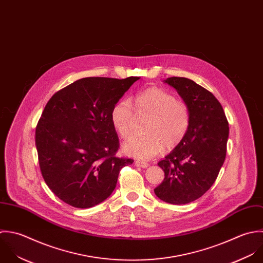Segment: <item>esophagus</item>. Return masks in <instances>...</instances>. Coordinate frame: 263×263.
<instances>
[{"label": "esophagus", "mask_w": 263, "mask_h": 263, "mask_svg": "<svg viewBox=\"0 0 263 263\" xmlns=\"http://www.w3.org/2000/svg\"><path fill=\"white\" fill-rule=\"evenodd\" d=\"M135 165L138 166V167H142V168H147L149 166V163L147 162H144V161H140V160H137L135 161Z\"/></svg>", "instance_id": "34e87169"}]
</instances>
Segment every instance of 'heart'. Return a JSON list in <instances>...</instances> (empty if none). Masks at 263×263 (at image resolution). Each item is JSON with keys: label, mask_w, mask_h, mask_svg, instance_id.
Instances as JSON below:
<instances>
[{"label": "heart", "mask_w": 263, "mask_h": 263, "mask_svg": "<svg viewBox=\"0 0 263 263\" xmlns=\"http://www.w3.org/2000/svg\"><path fill=\"white\" fill-rule=\"evenodd\" d=\"M128 101H120L112 109L111 121L122 139L132 136L137 117L148 118L145 136L134 137L123 146L124 152L137 159L149 160L160 154L164 147L173 150L187 134L191 113L187 104L160 88H148ZM137 116L136 117L135 115Z\"/></svg>", "instance_id": "obj_1"}]
</instances>
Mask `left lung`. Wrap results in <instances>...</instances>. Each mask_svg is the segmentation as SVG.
<instances>
[{
	"label": "left lung",
	"instance_id": "obj_1",
	"mask_svg": "<svg viewBox=\"0 0 263 263\" xmlns=\"http://www.w3.org/2000/svg\"><path fill=\"white\" fill-rule=\"evenodd\" d=\"M187 104L191 123L182 142L158 162L163 181L154 189L164 202L180 205L203 196L214 183L224 162L229 122L212 92L185 78L164 81Z\"/></svg>",
	"mask_w": 263,
	"mask_h": 263
}]
</instances>
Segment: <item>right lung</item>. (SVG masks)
I'll use <instances>...</instances> for the list:
<instances>
[{
    "instance_id": "right-lung-1",
    "label": "right lung",
    "mask_w": 263,
    "mask_h": 263,
    "mask_svg": "<svg viewBox=\"0 0 263 263\" xmlns=\"http://www.w3.org/2000/svg\"><path fill=\"white\" fill-rule=\"evenodd\" d=\"M140 80L85 78L49 100L35 128L42 175L63 202L89 208L114 191L119 172L134 162L115 154L119 148L111 121L115 104Z\"/></svg>"
}]
</instances>
